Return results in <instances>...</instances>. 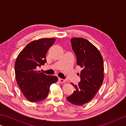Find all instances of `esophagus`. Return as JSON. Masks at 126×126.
Returning a JSON list of instances; mask_svg holds the SVG:
<instances>
[{"label": "esophagus", "mask_w": 126, "mask_h": 126, "mask_svg": "<svg viewBox=\"0 0 126 126\" xmlns=\"http://www.w3.org/2000/svg\"><path fill=\"white\" fill-rule=\"evenodd\" d=\"M59 81L60 83H61L65 82V80H63V79H60V78L59 79Z\"/></svg>", "instance_id": "34e87169"}]
</instances>
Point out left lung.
<instances>
[{"mask_svg": "<svg viewBox=\"0 0 126 126\" xmlns=\"http://www.w3.org/2000/svg\"><path fill=\"white\" fill-rule=\"evenodd\" d=\"M71 43L76 56L77 65L82 70L78 85L71 83L75 90L67 97V100L72 104L80 106L90 102L102 84L103 61L98 50L87 40L74 37L71 39Z\"/></svg>", "mask_w": 126, "mask_h": 126, "instance_id": "left-lung-1", "label": "left lung"}]
</instances>
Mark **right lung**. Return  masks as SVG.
I'll use <instances>...</instances> for the list:
<instances>
[{
    "instance_id": "right-lung-1",
    "label": "right lung",
    "mask_w": 126,
    "mask_h": 126,
    "mask_svg": "<svg viewBox=\"0 0 126 126\" xmlns=\"http://www.w3.org/2000/svg\"><path fill=\"white\" fill-rule=\"evenodd\" d=\"M55 41L54 38H45L30 42L19 53L15 61L17 83L31 102L45 100L51 85L58 80L56 76L46 75L37 71V68L46 63V52Z\"/></svg>"
}]
</instances>
